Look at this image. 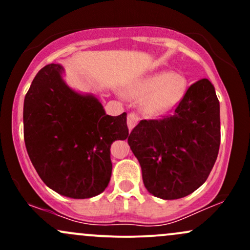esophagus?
<instances>
[{"mask_svg": "<svg viewBox=\"0 0 250 250\" xmlns=\"http://www.w3.org/2000/svg\"><path fill=\"white\" fill-rule=\"evenodd\" d=\"M139 120H140V117H139V115H137V114H135V113L128 114L127 125H128L129 130H133V128L137 125V123H139Z\"/></svg>", "mask_w": 250, "mask_h": 250, "instance_id": "esophagus-1", "label": "esophagus"}]
</instances>
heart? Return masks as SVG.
Wrapping results in <instances>:
<instances>
[{"mask_svg": "<svg viewBox=\"0 0 250 250\" xmlns=\"http://www.w3.org/2000/svg\"><path fill=\"white\" fill-rule=\"evenodd\" d=\"M187 80L173 71H160L140 80L129 88V95L142 102L149 115H163L182 101L187 91Z\"/></svg>", "mask_w": 250, "mask_h": 250, "instance_id": "heart-1", "label": "heart"}]
</instances>
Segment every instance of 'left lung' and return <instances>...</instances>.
I'll use <instances>...</instances> for the list:
<instances>
[{
	"label": "left lung",
	"mask_w": 250,
	"mask_h": 250,
	"mask_svg": "<svg viewBox=\"0 0 250 250\" xmlns=\"http://www.w3.org/2000/svg\"><path fill=\"white\" fill-rule=\"evenodd\" d=\"M221 141L220 102L207 79L193 83L167 116L142 120L128 137L154 196L176 200L208 179Z\"/></svg>",
	"instance_id": "left-lung-1"
}]
</instances>
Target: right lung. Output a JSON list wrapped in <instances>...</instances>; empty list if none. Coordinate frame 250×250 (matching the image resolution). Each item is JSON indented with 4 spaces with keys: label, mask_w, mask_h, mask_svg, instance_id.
Masks as SVG:
<instances>
[{
    "label": "right lung",
    "mask_w": 250,
    "mask_h": 250,
    "mask_svg": "<svg viewBox=\"0 0 250 250\" xmlns=\"http://www.w3.org/2000/svg\"><path fill=\"white\" fill-rule=\"evenodd\" d=\"M62 73V65H45L25 94V148L48 187L71 199H89L110 181V146L128 137L127 113L107 115L96 97L68 87Z\"/></svg>",
    "instance_id": "1"
}]
</instances>
